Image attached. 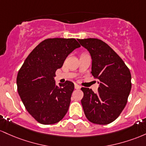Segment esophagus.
I'll use <instances>...</instances> for the list:
<instances>
[{
  "mask_svg": "<svg viewBox=\"0 0 146 146\" xmlns=\"http://www.w3.org/2000/svg\"><path fill=\"white\" fill-rule=\"evenodd\" d=\"M74 87H75V89H76V90H78V89H80V88H81V86H80L79 85L76 84V83H75V84H74Z\"/></svg>",
  "mask_w": 146,
  "mask_h": 146,
  "instance_id": "1",
  "label": "esophagus"
}]
</instances>
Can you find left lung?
<instances>
[{"label":"left lung","mask_w":146,"mask_h":146,"mask_svg":"<svg viewBox=\"0 0 146 146\" xmlns=\"http://www.w3.org/2000/svg\"><path fill=\"white\" fill-rule=\"evenodd\" d=\"M90 53L91 74L99 80L98 92L81 88V104L87 119L93 123L106 125L119 117L127 102L132 83L130 70L107 43L98 38L78 39Z\"/></svg>","instance_id":"left-lung-1"}]
</instances>
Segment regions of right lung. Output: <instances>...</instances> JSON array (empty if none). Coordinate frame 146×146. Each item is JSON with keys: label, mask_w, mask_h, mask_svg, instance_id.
Segmentation results:
<instances>
[{"label": "right lung", "mask_w": 146, "mask_h": 146, "mask_svg": "<svg viewBox=\"0 0 146 146\" xmlns=\"http://www.w3.org/2000/svg\"><path fill=\"white\" fill-rule=\"evenodd\" d=\"M79 47L74 38L45 39L31 52L19 70L18 92L27 112L40 123H58L68 112L74 85L66 81L55 86V73Z\"/></svg>", "instance_id": "obj_1"}]
</instances>
